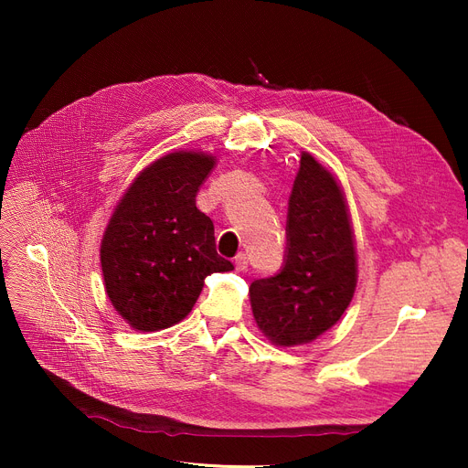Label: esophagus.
<instances>
[{
	"mask_svg": "<svg viewBox=\"0 0 468 468\" xmlns=\"http://www.w3.org/2000/svg\"><path fill=\"white\" fill-rule=\"evenodd\" d=\"M233 263H235V267H237V271H247V269H249V256L244 254V252H239V254L235 256Z\"/></svg>",
	"mask_w": 468,
	"mask_h": 468,
	"instance_id": "1",
	"label": "esophagus"
}]
</instances>
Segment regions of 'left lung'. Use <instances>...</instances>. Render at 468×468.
Here are the masks:
<instances>
[{"instance_id": "left-lung-1", "label": "left lung", "mask_w": 468, "mask_h": 468, "mask_svg": "<svg viewBox=\"0 0 468 468\" xmlns=\"http://www.w3.org/2000/svg\"><path fill=\"white\" fill-rule=\"evenodd\" d=\"M356 254L346 197L330 172L302 154L286 218L279 273L250 284L252 313L275 346L309 343L353 300Z\"/></svg>"}]
</instances>
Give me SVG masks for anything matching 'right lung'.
<instances>
[{
	"mask_svg": "<svg viewBox=\"0 0 468 468\" xmlns=\"http://www.w3.org/2000/svg\"><path fill=\"white\" fill-rule=\"evenodd\" d=\"M214 157L193 152L157 159L133 182L102 239L101 261L108 298L142 332L180 323L212 273L233 263L216 252L212 219L195 197Z\"/></svg>",
	"mask_w": 468,
	"mask_h": 468,
	"instance_id": "1",
	"label": "right lung"
}]
</instances>
